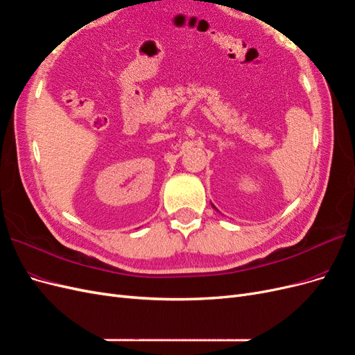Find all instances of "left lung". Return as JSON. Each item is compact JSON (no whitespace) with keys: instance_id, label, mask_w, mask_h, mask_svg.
Returning <instances> with one entry per match:
<instances>
[{"instance_id":"left-lung-1","label":"left lung","mask_w":355,"mask_h":355,"mask_svg":"<svg viewBox=\"0 0 355 355\" xmlns=\"http://www.w3.org/2000/svg\"><path fill=\"white\" fill-rule=\"evenodd\" d=\"M211 205H212V203H211ZM212 207H214V205H212ZM214 208H215V207H214ZM215 209H216V208H215ZM216 211H218V209H216Z\"/></svg>"}]
</instances>
